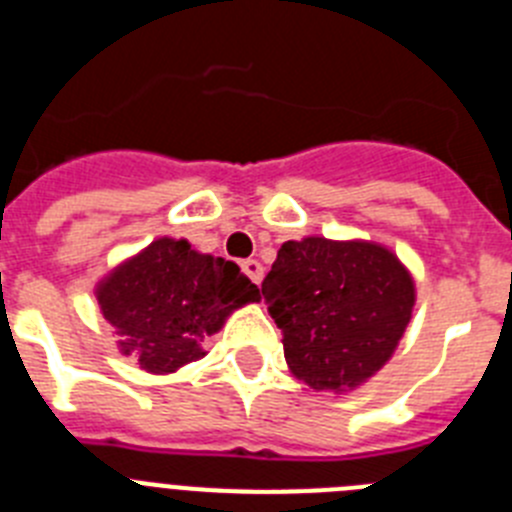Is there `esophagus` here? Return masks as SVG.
<instances>
[{
	"mask_svg": "<svg viewBox=\"0 0 512 512\" xmlns=\"http://www.w3.org/2000/svg\"><path fill=\"white\" fill-rule=\"evenodd\" d=\"M243 271H246V277L251 279L253 284H261V279H264V266L259 264V261L256 259H248V261H243Z\"/></svg>",
	"mask_w": 512,
	"mask_h": 512,
	"instance_id": "1",
	"label": "esophagus"
}]
</instances>
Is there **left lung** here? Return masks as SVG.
Wrapping results in <instances>:
<instances>
[{
    "label": "left lung",
    "mask_w": 512,
    "mask_h": 512,
    "mask_svg": "<svg viewBox=\"0 0 512 512\" xmlns=\"http://www.w3.org/2000/svg\"><path fill=\"white\" fill-rule=\"evenodd\" d=\"M289 372L312 390L348 392L395 354L415 282L390 248L310 235L282 243L261 284Z\"/></svg>",
    "instance_id": "8db88e82"
}]
</instances>
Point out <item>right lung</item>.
Returning a JSON list of instances; mask_svg holds the SVG:
<instances>
[{"mask_svg": "<svg viewBox=\"0 0 512 512\" xmlns=\"http://www.w3.org/2000/svg\"><path fill=\"white\" fill-rule=\"evenodd\" d=\"M94 295L120 336L122 354L135 356L151 374H171L202 359V343L230 312L261 300L238 264L194 251L184 238L153 241L115 266Z\"/></svg>", "mask_w": 512, "mask_h": 512, "instance_id": "1", "label": "right lung"}]
</instances>
